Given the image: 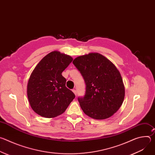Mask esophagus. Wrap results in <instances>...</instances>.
I'll return each instance as SVG.
<instances>
[{"label":"esophagus","mask_w":155,"mask_h":155,"mask_svg":"<svg viewBox=\"0 0 155 155\" xmlns=\"http://www.w3.org/2000/svg\"><path fill=\"white\" fill-rule=\"evenodd\" d=\"M72 91H73V93L75 94V95L76 96V95H77V91H76L75 90H73Z\"/></svg>","instance_id":"esophagus-1"}]
</instances>
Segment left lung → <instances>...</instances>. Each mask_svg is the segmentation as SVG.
<instances>
[{
  "label": "left lung",
  "instance_id": "8db88e82",
  "mask_svg": "<svg viewBox=\"0 0 155 155\" xmlns=\"http://www.w3.org/2000/svg\"><path fill=\"white\" fill-rule=\"evenodd\" d=\"M73 64L86 84L84 97L78 99L83 112L96 120L111 117L121 106L125 95L123 79L116 66L98 53L78 56Z\"/></svg>",
  "mask_w": 155,
  "mask_h": 155
}]
</instances>
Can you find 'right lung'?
Listing matches in <instances>:
<instances>
[{
  "mask_svg": "<svg viewBox=\"0 0 155 155\" xmlns=\"http://www.w3.org/2000/svg\"><path fill=\"white\" fill-rule=\"evenodd\" d=\"M72 60L69 55L54 51L43 58L31 73L28 98L32 110L41 117L51 118L61 115L75 98L61 74Z\"/></svg>",
  "mask_w": 155,
  "mask_h": 155,
  "instance_id": "right-lung-1",
  "label": "right lung"
}]
</instances>
